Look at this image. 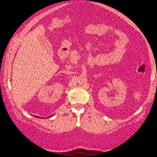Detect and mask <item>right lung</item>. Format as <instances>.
I'll use <instances>...</instances> for the list:
<instances>
[{"mask_svg": "<svg viewBox=\"0 0 157 157\" xmlns=\"http://www.w3.org/2000/svg\"><path fill=\"white\" fill-rule=\"evenodd\" d=\"M35 117H36V118H40V117H38V116H35ZM52 117V116H50V117H49V118L50 117Z\"/></svg>", "mask_w": 157, "mask_h": 157, "instance_id": "add662e5", "label": "right lung"}]
</instances>
